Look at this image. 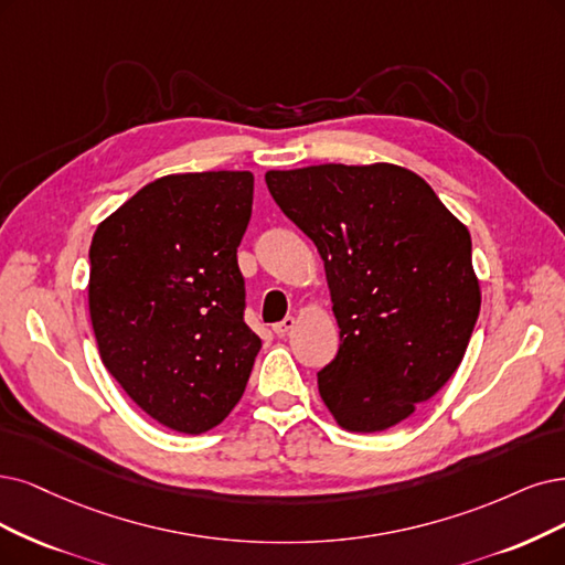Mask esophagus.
Wrapping results in <instances>:
<instances>
[{"mask_svg":"<svg viewBox=\"0 0 565 565\" xmlns=\"http://www.w3.org/2000/svg\"><path fill=\"white\" fill-rule=\"evenodd\" d=\"M296 317H286L284 321H279V323H275V326H271V330H275V335H279V338H284V335H288V332L290 330H294L296 328Z\"/></svg>","mask_w":565,"mask_h":565,"instance_id":"34e87169","label":"esophagus"}]
</instances>
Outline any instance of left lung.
Listing matches in <instances>:
<instances>
[{
	"instance_id": "1",
	"label": "left lung",
	"mask_w": 565,
	"mask_h": 565,
	"mask_svg": "<svg viewBox=\"0 0 565 565\" xmlns=\"http://www.w3.org/2000/svg\"><path fill=\"white\" fill-rule=\"evenodd\" d=\"M281 212L326 265L340 351L319 393L353 433L386 430L461 365L479 317L468 227L398 164L267 172Z\"/></svg>"
}]
</instances>
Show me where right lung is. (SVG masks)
Wrapping results in <instances>:
<instances>
[{
	"label": "right lung",
	"mask_w": 565,
	"mask_h": 565,
	"mask_svg": "<svg viewBox=\"0 0 565 565\" xmlns=\"http://www.w3.org/2000/svg\"><path fill=\"white\" fill-rule=\"evenodd\" d=\"M250 204V172L170 174L95 230L88 305L99 356L146 414L179 433L218 426L260 351L237 265Z\"/></svg>",
	"instance_id": "obj_1"
}]
</instances>
